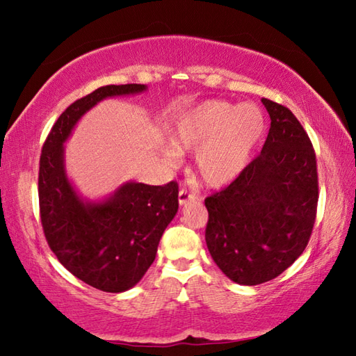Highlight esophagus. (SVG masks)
Returning a JSON list of instances; mask_svg holds the SVG:
<instances>
[{
	"label": "esophagus",
	"instance_id": "1",
	"mask_svg": "<svg viewBox=\"0 0 356 356\" xmlns=\"http://www.w3.org/2000/svg\"><path fill=\"white\" fill-rule=\"evenodd\" d=\"M194 199H195V195H194V194H190L186 190H184V188L179 191V205H180V207L186 205V203L193 202Z\"/></svg>",
	"mask_w": 356,
	"mask_h": 356
}]
</instances>
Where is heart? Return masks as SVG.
I'll return each instance as SVG.
<instances>
[{"label": "heart", "instance_id": "obj_1", "mask_svg": "<svg viewBox=\"0 0 356 356\" xmlns=\"http://www.w3.org/2000/svg\"><path fill=\"white\" fill-rule=\"evenodd\" d=\"M263 131L264 116L255 104L203 101L174 120L166 159L176 165L179 153H195L194 174L199 182L223 186L246 170Z\"/></svg>", "mask_w": 356, "mask_h": 356}]
</instances>
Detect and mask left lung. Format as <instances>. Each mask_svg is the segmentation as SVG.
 Segmentation results:
<instances>
[{
    "mask_svg": "<svg viewBox=\"0 0 356 356\" xmlns=\"http://www.w3.org/2000/svg\"><path fill=\"white\" fill-rule=\"evenodd\" d=\"M270 128L259 157L205 199L208 251L234 283L278 277L303 254L315 223L318 174L312 143L289 108L261 99Z\"/></svg>",
    "mask_w": 356,
    "mask_h": 356,
    "instance_id": "obj_1",
    "label": "left lung"
}]
</instances>
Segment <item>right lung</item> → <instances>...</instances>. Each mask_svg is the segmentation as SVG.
I'll return each mask as SVG.
<instances>
[{
	"label": "right lung",
	"mask_w": 356,
	"mask_h": 356,
	"mask_svg": "<svg viewBox=\"0 0 356 356\" xmlns=\"http://www.w3.org/2000/svg\"><path fill=\"white\" fill-rule=\"evenodd\" d=\"M147 88L105 86L73 102L51 127L40 159L38 195L47 243L67 270L104 292H125L145 275L163 231L177 214L179 186L130 180L107 197L84 199L67 176L64 143L101 101Z\"/></svg>",
	"instance_id": "right-lung-1"
}]
</instances>
